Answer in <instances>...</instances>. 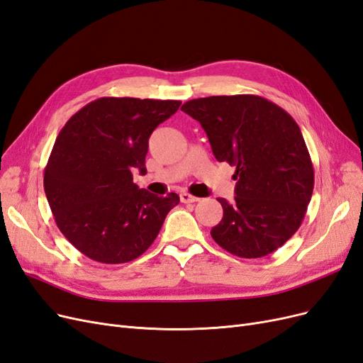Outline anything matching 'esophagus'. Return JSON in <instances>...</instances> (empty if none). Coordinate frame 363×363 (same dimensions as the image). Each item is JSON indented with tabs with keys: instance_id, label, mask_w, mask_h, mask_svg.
<instances>
[{
	"instance_id": "esophagus-1",
	"label": "esophagus",
	"mask_w": 363,
	"mask_h": 363,
	"mask_svg": "<svg viewBox=\"0 0 363 363\" xmlns=\"http://www.w3.org/2000/svg\"><path fill=\"white\" fill-rule=\"evenodd\" d=\"M179 197H181V202H182V203H194V202H199V197L191 196L190 193H181Z\"/></svg>"
}]
</instances>
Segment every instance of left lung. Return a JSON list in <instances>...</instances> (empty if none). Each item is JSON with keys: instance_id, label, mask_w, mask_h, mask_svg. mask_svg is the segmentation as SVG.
I'll return each mask as SVG.
<instances>
[{"instance_id": "1", "label": "left lung", "mask_w": 363, "mask_h": 363, "mask_svg": "<svg viewBox=\"0 0 363 363\" xmlns=\"http://www.w3.org/2000/svg\"><path fill=\"white\" fill-rule=\"evenodd\" d=\"M181 110L205 130L217 161L235 166V197L211 237L240 258H261L300 228L313 191V166L291 116L262 96H208Z\"/></svg>"}]
</instances>
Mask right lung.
<instances>
[{
    "label": "right lung",
    "instance_id": "1",
    "mask_svg": "<svg viewBox=\"0 0 363 363\" xmlns=\"http://www.w3.org/2000/svg\"><path fill=\"white\" fill-rule=\"evenodd\" d=\"M181 101L99 98L62 128L45 167L43 186L55 223L75 249L102 264L130 262L157 238L179 203L138 189L149 137Z\"/></svg>",
    "mask_w": 363,
    "mask_h": 363
}]
</instances>
